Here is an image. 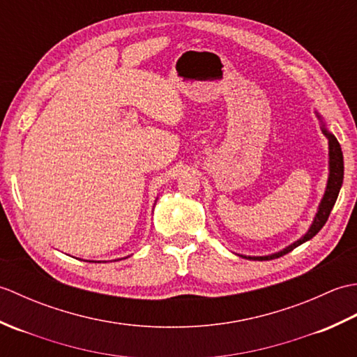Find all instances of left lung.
Instances as JSON below:
<instances>
[{
    "instance_id": "obj_1",
    "label": "left lung",
    "mask_w": 357,
    "mask_h": 357,
    "mask_svg": "<svg viewBox=\"0 0 357 357\" xmlns=\"http://www.w3.org/2000/svg\"><path fill=\"white\" fill-rule=\"evenodd\" d=\"M317 118L321 119L322 123V132L324 135L327 136L328 139V181H327V188H325V193H324V198L321 199L319 207H317V213L313 219L312 225H310L308 231L304 234V236L299 238L298 241H294L293 244H290L288 247L282 248L280 252H276L273 255H267V256H244V255H239L242 257H245V259H252V261H270V259H276V257L284 256L287 253H290L291 250H294L296 247H299L301 244H304V242L310 241L313 236H316L322 227L327 222V219L331 213L333 207H335V202L337 199V195L340 187H342L344 183V155H342V149H340L339 142L336 139V136L328 132V128L325 127L322 116L319 113L316 112Z\"/></svg>"
}]
</instances>
